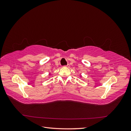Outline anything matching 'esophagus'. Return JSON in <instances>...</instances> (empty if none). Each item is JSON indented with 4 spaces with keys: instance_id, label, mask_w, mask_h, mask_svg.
Listing matches in <instances>:
<instances>
[{
    "instance_id": "esophagus-1",
    "label": "esophagus",
    "mask_w": 131,
    "mask_h": 131,
    "mask_svg": "<svg viewBox=\"0 0 131 131\" xmlns=\"http://www.w3.org/2000/svg\"><path fill=\"white\" fill-rule=\"evenodd\" d=\"M69 66H70V65H69V64H67V66H64V67H67V68H69Z\"/></svg>"
}]
</instances>
